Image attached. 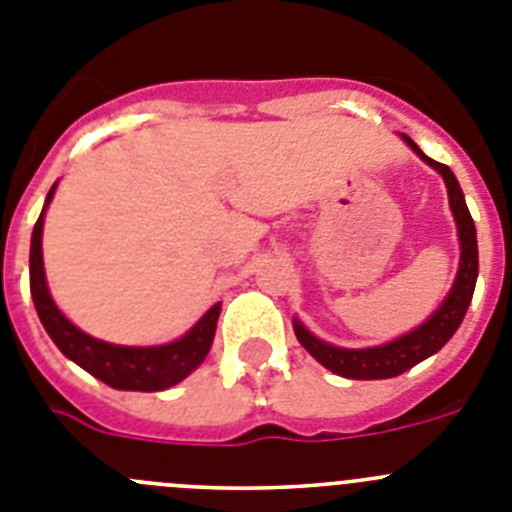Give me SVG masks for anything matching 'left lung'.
I'll return each mask as SVG.
<instances>
[{"label": "left lung", "instance_id": "left-lung-1", "mask_svg": "<svg viewBox=\"0 0 512 512\" xmlns=\"http://www.w3.org/2000/svg\"><path fill=\"white\" fill-rule=\"evenodd\" d=\"M403 140L408 142V147H411L418 158L426 160L431 168L439 170L441 176H444L446 191H449L451 214H454V222H457L459 245H462L457 280L451 285L446 301L436 308V313L426 321V324L408 331V334L395 339V342L382 344V347H334V344H326L321 342V339H316V336H313L298 319L293 321L298 342L306 347V352L311 354L316 362H321L326 370L336 372V375L342 377H349V380H388V377L403 375L405 370H411L413 365H418V362H423L426 357L439 352V349L449 342L451 336H454L459 324H462L464 313H467L469 308V301H472L474 283H477V270H480V257H477V229H474L472 214H469L467 209V201H464L459 181L454 178L449 165L426 158V155L421 153V147H418L411 137L403 135Z\"/></svg>", "mask_w": 512, "mask_h": 512}]
</instances>
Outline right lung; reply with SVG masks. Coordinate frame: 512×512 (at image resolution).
<instances>
[{
	"mask_svg": "<svg viewBox=\"0 0 512 512\" xmlns=\"http://www.w3.org/2000/svg\"><path fill=\"white\" fill-rule=\"evenodd\" d=\"M53 191L55 186L50 188L43 214H40L35 229H32L30 293L32 301H35V311H38L40 321H43L55 347L61 349L68 359H73L78 367H84L89 375H94L96 380L107 382L109 388L155 393V390L173 388L181 380H186L209 354L222 303H214L178 342L163 344V347H119V344L101 342V339L84 334L58 311V306L50 298L48 283H45L43 219L45 209L53 199Z\"/></svg>",
	"mask_w": 512,
	"mask_h": 512,
	"instance_id": "add662e5",
	"label": "right lung"
}]
</instances>
